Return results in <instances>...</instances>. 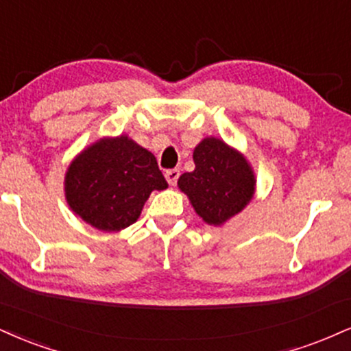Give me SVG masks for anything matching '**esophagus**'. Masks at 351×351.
Segmentation results:
<instances>
[{
	"mask_svg": "<svg viewBox=\"0 0 351 351\" xmlns=\"http://www.w3.org/2000/svg\"><path fill=\"white\" fill-rule=\"evenodd\" d=\"M165 178H167V181L171 184V186H175L176 181H178V178H180V170H178V168H171V170H167V173H165Z\"/></svg>",
	"mask_w": 351,
	"mask_h": 351,
	"instance_id": "1",
	"label": "esophagus"
}]
</instances>
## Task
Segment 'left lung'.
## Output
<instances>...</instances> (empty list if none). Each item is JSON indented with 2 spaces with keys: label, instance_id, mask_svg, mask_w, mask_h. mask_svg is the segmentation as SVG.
Here are the masks:
<instances>
[{
  "label": "left lung",
  "instance_id": "1",
  "mask_svg": "<svg viewBox=\"0 0 351 351\" xmlns=\"http://www.w3.org/2000/svg\"><path fill=\"white\" fill-rule=\"evenodd\" d=\"M194 171L183 173L178 186L194 210L210 226L239 214L255 191V176L242 155L219 138H204L194 149Z\"/></svg>",
  "mask_w": 351,
  "mask_h": 351
}]
</instances>
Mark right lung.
<instances>
[{
    "instance_id": "right-lung-1",
    "label": "right lung",
    "mask_w": 351,
    "mask_h": 351,
    "mask_svg": "<svg viewBox=\"0 0 351 351\" xmlns=\"http://www.w3.org/2000/svg\"><path fill=\"white\" fill-rule=\"evenodd\" d=\"M167 186L154 154L125 135L93 143L71 162L65 176L71 210L104 232L134 223L150 193Z\"/></svg>"
}]
</instances>
